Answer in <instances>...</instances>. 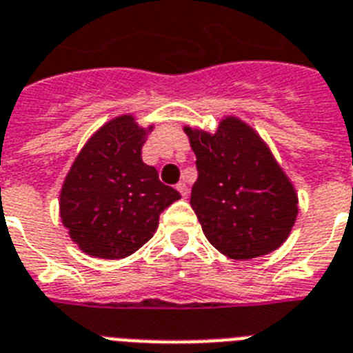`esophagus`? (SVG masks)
<instances>
[{
	"instance_id": "esophagus-1",
	"label": "esophagus",
	"mask_w": 353,
	"mask_h": 353,
	"mask_svg": "<svg viewBox=\"0 0 353 353\" xmlns=\"http://www.w3.org/2000/svg\"><path fill=\"white\" fill-rule=\"evenodd\" d=\"M176 190L180 191V194H182V196H188V185H185V182H179V184H176Z\"/></svg>"
}]
</instances>
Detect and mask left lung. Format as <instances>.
<instances>
[{
  "label": "left lung",
  "instance_id": "1",
  "mask_svg": "<svg viewBox=\"0 0 353 353\" xmlns=\"http://www.w3.org/2000/svg\"><path fill=\"white\" fill-rule=\"evenodd\" d=\"M196 154L191 208L221 253L248 261L277 250L297 219V194L261 137L236 118L215 134L184 129Z\"/></svg>",
  "mask_w": 353,
  "mask_h": 353
}]
</instances>
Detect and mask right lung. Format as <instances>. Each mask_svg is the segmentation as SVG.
<instances>
[{"instance_id":"obj_1","label":"right lung","mask_w":353,"mask_h":353,"mask_svg":"<svg viewBox=\"0 0 353 353\" xmlns=\"http://www.w3.org/2000/svg\"><path fill=\"white\" fill-rule=\"evenodd\" d=\"M148 131L132 117L105 123L76 157L60 194V215L81 252L123 259L154 235L165 208L180 193L143 163Z\"/></svg>"}]
</instances>
